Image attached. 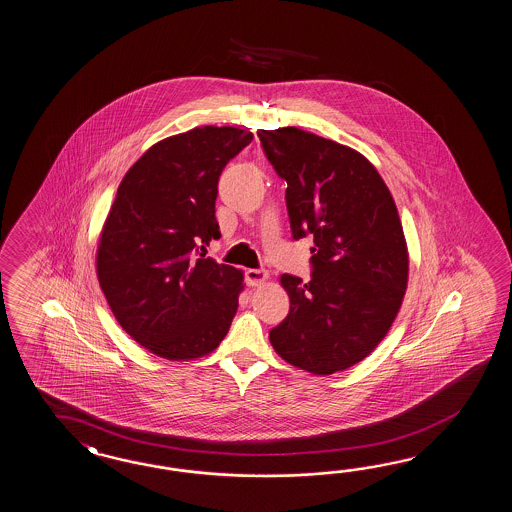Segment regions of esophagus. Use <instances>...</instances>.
Listing matches in <instances>:
<instances>
[{
  "label": "esophagus",
  "mask_w": 512,
  "mask_h": 512,
  "mask_svg": "<svg viewBox=\"0 0 512 512\" xmlns=\"http://www.w3.org/2000/svg\"><path fill=\"white\" fill-rule=\"evenodd\" d=\"M266 279H268V272L262 268H250L244 273V281L248 286H259L266 283Z\"/></svg>",
  "instance_id": "1"
}]
</instances>
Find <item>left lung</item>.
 I'll use <instances>...</instances> for the list:
<instances>
[{"instance_id": "obj_1", "label": "left lung", "mask_w": 512, "mask_h": 512, "mask_svg": "<svg viewBox=\"0 0 512 512\" xmlns=\"http://www.w3.org/2000/svg\"><path fill=\"white\" fill-rule=\"evenodd\" d=\"M257 136L288 185L292 237L314 239L310 281L281 277L290 312L270 330V341L288 364L332 375L362 362L402 305L409 264L397 205L353 148L296 126Z\"/></svg>"}]
</instances>
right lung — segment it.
Wrapping results in <instances>:
<instances>
[{
    "instance_id": "obj_1",
    "label": "right lung",
    "mask_w": 512,
    "mask_h": 512,
    "mask_svg": "<svg viewBox=\"0 0 512 512\" xmlns=\"http://www.w3.org/2000/svg\"><path fill=\"white\" fill-rule=\"evenodd\" d=\"M251 132L202 126L148 148L126 172L104 222L97 277L119 325L150 353L215 351L237 314L242 272L205 257L220 239L218 178Z\"/></svg>"
}]
</instances>
